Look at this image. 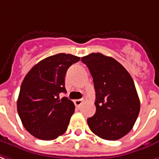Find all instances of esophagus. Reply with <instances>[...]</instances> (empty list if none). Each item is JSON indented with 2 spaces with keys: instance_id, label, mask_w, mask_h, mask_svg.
<instances>
[{
  "instance_id": "obj_1",
  "label": "esophagus",
  "mask_w": 159,
  "mask_h": 159,
  "mask_svg": "<svg viewBox=\"0 0 159 159\" xmlns=\"http://www.w3.org/2000/svg\"><path fill=\"white\" fill-rule=\"evenodd\" d=\"M82 102H83V101H82V99H76V100H74V103L77 107L81 106Z\"/></svg>"
}]
</instances>
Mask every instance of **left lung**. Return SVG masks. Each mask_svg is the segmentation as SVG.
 I'll return each mask as SVG.
<instances>
[{"instance_id": "8db88e82", "label": "left lung", "mask_w": 159, "mask_h": 159, "mask_svg": "<svg viewBox=\"0 0 159 159\" xmlns=\"http://www.w3.org/2000/svg\"><path fill=\"white\" fill-rule=\"evenodd\" d=\"M93 78L96 112L88 118L91 131L106 140L128 134L136 122L140 101L133 78L114 58L91 53L81 59Z\"/></svg>"}]
</instances>
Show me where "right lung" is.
I'll return each mask as SVG.
<instances>
[{
  "instance_id": "right-lung-1",
  "label": "right lung",
  "mask_w": 159,
  "mask_h": 159,
  "mask_svg": "<svg viewBox=\"0 0 159 159\" xmlns=\"http://www.w3.org/2000/svg\"><path fill=\"white\" fill-rule=\"evenodd\" d=\"M79 60L65 53L51 56L36 64L23 80L17 112L24 128L36 139L53 140L67 129L75 106L59 94L66 93V71Z\"/></svg>"
}]
</instances>
